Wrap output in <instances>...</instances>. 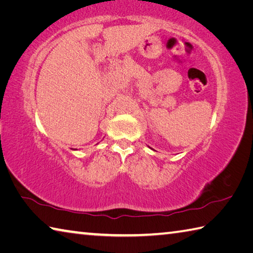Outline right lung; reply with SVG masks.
<instances>
[{
    "mask_svg": "<svg viewBox=\"0 0 253 253\" xmlns=\"http://www.w3.org/2000/svg\"><path fill=\"white\" fill-rule=\"evenodd\" d=\"M75 151H76V149H75Z\"/></svg>",
    "mask_w": 253,
    "mask_h": 253,
    "instance_id": "obj_1",
    "label": "right lung"
}]
</instances>
